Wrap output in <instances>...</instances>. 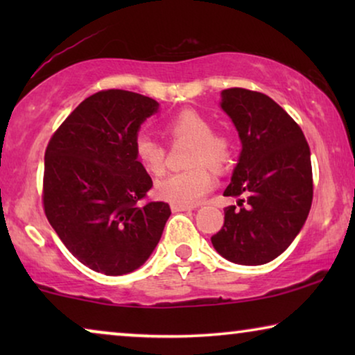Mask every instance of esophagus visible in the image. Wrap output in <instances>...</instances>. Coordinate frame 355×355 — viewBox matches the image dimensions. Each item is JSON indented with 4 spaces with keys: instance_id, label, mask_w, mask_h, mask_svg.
Instances as JSON below:
<instances>
[{
    "instance_id": "1",
    "label": "esophagus",
    "mask_w": 355,
    "mask_h": 355,
    "mask_svg": "<svg viewBox=\"0 0 355 355\" xmlns=\"http://www.w3.org/2000/svg\"><path fill=\"white\" fill-rule=\"evenodd\" d=\"M171 210L174 213H179V211H191L193 210V207H186V205H171Z\"/></svg>"
}]
</instances>
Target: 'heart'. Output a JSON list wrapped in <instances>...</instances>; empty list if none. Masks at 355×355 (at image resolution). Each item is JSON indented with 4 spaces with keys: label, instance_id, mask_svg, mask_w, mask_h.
<instances>
[{
    "label": "heart",
    "instance_id": "b5f03b06",
    "mask_svg": "<svg viewBox=\"0 0 355 355\" xmlns=\"http://www.w3.org/2000/svg\"><path fill=\"white\" fill-rule=\"evenodd\" d=\"M169 140H187L192 147L187 153V169L169 174L155 187L158 198L173 205H196L215 186L213 171L221 173L232 159V145L226 135L213 132V125L196 110H182L164 123ZM135 157L153 176L166 169V148L148 134H139L134 142Z\"/></svg>",
    "mask_w": 355,
    "mask_h": 355
}]
</instances>
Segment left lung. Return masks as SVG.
Returning a JSON list of instances; mask_svg holds the SVG:
<instances>
[{"label": "left lung", "mask_w": 355, "mask_h": 355, "mask_svg": "<svg viewBox=\"0 0 355 355\" xmlns=\"http://www.w3.org/2000/svg\"><path fill=\"white\" fill-rule=\"evenodd\" d=\"M221 108L242 142L226 197L225 225L211 244L239 265L268 263L291 245L313 198L310 148L299 124L268 95L247 89L221 92Z\"/></svg>", "instance_id": "1"}]
</instances>
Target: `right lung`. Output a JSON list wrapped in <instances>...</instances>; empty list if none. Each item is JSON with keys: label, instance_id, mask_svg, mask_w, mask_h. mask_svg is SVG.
<instances>
[{"label": "right lung", "instance_id": "right-lung-1", "mask_svg": "<svg viewBox=\"0 0 355 355\" xmlns=\"http://www.w3.org/2000/svg\"><path fill=\"white\" fill-rule=\"evenodd\" d=\"M157 110L158 101L134 92H96L48 142L43 210L66 249L98 273L137 270L171 215L168 203L145 200L153 182L134 148Z\"/></svg>", "mask_w": 355, "mask_h": 355}]
</instances>
